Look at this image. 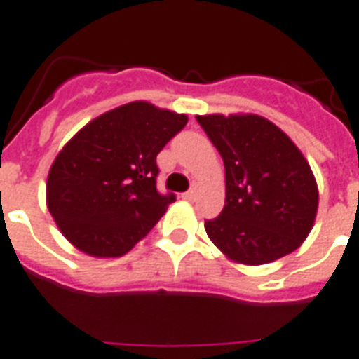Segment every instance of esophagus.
<instances>
[{
    "label": "esophagus",
    "mask_w": 359,
    "mask_h": 359,
    "mask_svg": "<svg viewBox=\"0 0 359 359\" xmlns=\"http://www.w3.org/2000/svg\"><path fill=\"white\" fill-rule=\"evenodd\" d=\"M196 196H198V189L194 187V189H191L189 192H183L182 198H183V200H187V201H194Z\"/></svg>",
    "instance_id": "esophagus-1"
}]
</instances>
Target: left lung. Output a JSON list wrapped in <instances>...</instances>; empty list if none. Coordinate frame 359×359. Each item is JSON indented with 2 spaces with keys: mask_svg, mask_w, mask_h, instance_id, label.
<instances>
[{
  "mask_svg": "<svg viewBox=\"0 0 359 359\" xmlns=\"http://www.w3.org/2000/svg\"><path fill=\"white\" fill-rule=\"evenodd\" d=\"M225 165V207L205 222L234 263L263 265L294 252L312 231L318 185L287 134L258 114L196 116Z\"/></svg>",
  "mask_w": 359,
  "mask_h": 359,
  "instance_id": "8db88e82",
  "label": "left lung"
}]
</instances>
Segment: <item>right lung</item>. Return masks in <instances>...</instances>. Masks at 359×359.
Segmentation results:
<instances>
[{
	"instance_id": "add662e5",
	"label": "right lung",
	"mask_w": 359,
	"mask_h": 359,
	"mask_svg": "<svg viewBox=\"0 0 359 359\" xmlns=\"http://www.w3.org/2000/svg\"><path fill=\"white\" fill-rule=\"evenodd\" d=\"M189 118L133 101L85 125L56 156L47 207L61 234L94 258L123 256L176 201L156 189V156Z\"/></svg>"
}]
</instances>
